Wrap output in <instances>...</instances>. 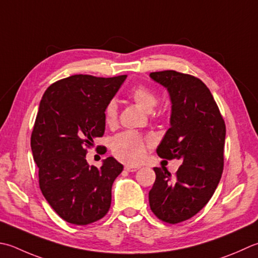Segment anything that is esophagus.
<instances>
[{
  "mask_svg": "<svg viewBox=\"0 0 258 258\" xmlns=\"http://www.w3.org/2000/svg\"><path fill=\"white\" fill-rule=\"evenodd\" d=\"M140 168L139 166H131V165H125V170L127 171V172H136Z\"/></svg>",
  "mask_w": 258,
  "mask_h": 258,
  "instance_id": "1",
  "label": "esophagus"
}]
</instances>
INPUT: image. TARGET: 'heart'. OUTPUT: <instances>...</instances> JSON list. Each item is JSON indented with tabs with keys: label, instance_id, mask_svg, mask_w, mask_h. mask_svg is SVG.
I'll use <instances>...</instances> for the list:
<instances>
[{
	"label": "heart",
	"instance_id": "b5f03b06",
	"mask_svg": "<svg viewBox=\"0 0 258 258\" xmlns=\"http://www.w3.org/2000/svg\"><path fill=\"white\" fill-rule=\"evenodd\" d=\"M130 97L144 110H151L158 104V96L145 85L135 86L131 89ZM118 108L115 100H110L105 108V122L114 125L117 122ZM149 141L134 132H124L116 135L112 141V151L116 159L127 164H136L143 160Z\"/></svg>",
	"mask_w": 258,
	"mask_h": 258
}]
</instances>
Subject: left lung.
Here are the masks:
<instances>
[{"label":"left lung","mask_w":258,"mask_h":258,"mask_svg":"<svg viewBox=\"0 0 258 258\" xmlns=\"http://www.w3.org/2000/svg\"><path fill=\"white\" fill-rule=\"evenodd\" d=\"M168 89L171 127L156 149L160 158L181 159L172 175L154 168L156 179L149 192L152 213L168 224L190 219L208 204L224 170L226 125L209 88L192 75L164 70L150 74Z\"/></svg>","instance_id":"8db88e82"}]
</instances>
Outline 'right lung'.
I'll return each mask as SVG.
<instances>
[{"label": "right lung", "instance_id": "1", "mask_svg": "<svg viewBox=\"0 0 258 258\" xmlns=\"http://www.w3.org/2000/svg\"><path fill=\"white\" fill-rule=\"evenodd\" d=\"M125 79L74 75L50 85L40 102L31 134L39 186L67 223L89 225L110 208L112 185L123 165L109 156L97 169L86 154L104 135L105 108ZM105 152L102 146L99 153Z\"/></svg>", "mask_w": 258, "mask_h": 258}]
</instances>
